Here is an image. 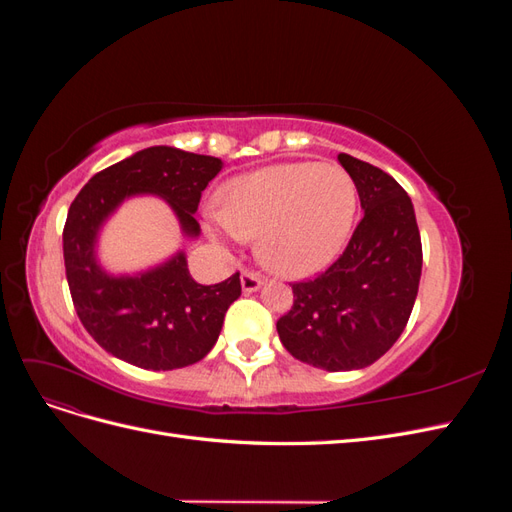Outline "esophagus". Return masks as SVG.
<instances>
[{
  "label": "esophagus",
  "mask_w": 512,
  "mask_h": 512,
  "mask_svg": "<svg viewBox=\"0 0 512 512\" xmlns=\"http://www.w3.org/2000/svg\"><path fill=\"white\" fill-rule=\"evenodd\" d=\"M260 286H262V280L254 271H243L241 273V288H243V292H247V294L256 292Z\"/></svg>",
  "instance_id": "obj_1"
}]
</instances>
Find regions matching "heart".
Segmentation results:
<instances>
[{
	"mask_svg": "<svg viewBox=\"0 0 512 512\" xmlns=\"http://www.w3.org/2000/svg\"><path fill=\"white\" fill-rule=\"evenodd\" d=\"M359 188L339 164H273L224 183L211 239H258L271 273L303 280L327 269L352 235Z\"/></svg>",
	"mask_w": 512,
	"mask_h": 512,
	"instance_id": "1",
	"label": "heart"
}]
</instances>
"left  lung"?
Segmentation results:
<instances>
[{"label": "left lung", "instance_id": "left-lung-1", "mask_svg": "<svg viewBox=\"0 0 512 512\" xmlns=\"http://www.w3.org/2000/svg\"><path fill=\"white\" fill-rule=\"evenodd\" d=\"M359 188L363 220L344 254L316 280L292 284L277 320L284 348L327 371L363 369L391 350L416 301L423 247L412 200L384 170L339 153Z\"/></svg>", "mask_w": 512, "mask_h": 512}]
</instances>
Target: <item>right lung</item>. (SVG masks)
Here are the masks:
<instances>
[{"mask_svg":"<svg viewBox=\"0 0 512 512\" xmlns=\"http://www.w3.org/2000/svg\"><path fill=\"white\" fill-rule=\"evenodd\" d=\"M224 162L177 147H147L100 170L72 200L64 226V262L72 303L83 327L117 359L168 371L198 363L215 346L224 314L241 297L235 273L203 286L177 252L138 273L113 275L98 260V237L123 200L160 196L175 211L185 237L196 239L200 194Z\"/></svg>","mask_w":512,"mask_h":512,"instance_id":"obj_1","label":"right lung"}]
</instances>
